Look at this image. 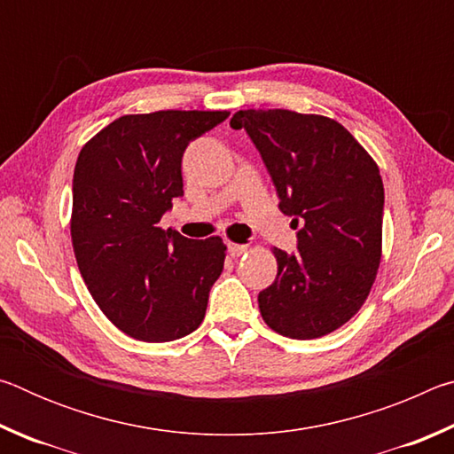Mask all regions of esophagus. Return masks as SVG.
<instances>
[{"instance_id":"esophagus-1","label":"esophagus","mask_w":454,"mask_h":454,"mask_svg":"<svg viewBox=\"0 0 454 454\" xmlns=\"http://www.w3.org/2000/svg\"><path fill=\"white\" fill-rule=\"evenodd\" d=\"M246 250H248V248H246V246H244V244H234V242H228V254H230V256H232V258H238V256H242Z\"/></svg>"}]
</instances>
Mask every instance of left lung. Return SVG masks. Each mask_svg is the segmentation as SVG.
<instances>
[{
	"instance_id": "8db88e82",
	"label": "left lung",
	"mask_w": 454,
	"mask_h": 454,
	"mask_svg": "<svg viewBox=\"0 0 454 454\" xmlns=\"http://www.w3.org/2000/svg\"><path fill=\"white\" fill-rule=\"evenodd\" d=\"M230 126L250 136L296 230L298 254L274 248L278 274L258 294L262 318L296 340L333 333L364 304L380 264L379 166L325 116L240 110Z\"/></svg>"
}]
</instances>
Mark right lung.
<instances>
[{"label": "right lung", "mask_w": 454, "mask_h": 454, "mask_svg": "<svg viewBox=\"0 0 454 454\" xmlns=\"http://www.w3.org/2000/svg\"><path fill=\"white\" fill-rule=\"evenodd\" d=\"M228 116H121L91 137L75 162L72 242L82 278L99 310L136 340H178L202 325L226 246L220 236L190 240L160 228V220L184 196L188 144Z\"/></svg>", "instance_id": "obj_1"}]
</instances>
